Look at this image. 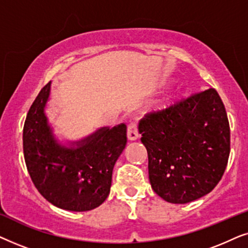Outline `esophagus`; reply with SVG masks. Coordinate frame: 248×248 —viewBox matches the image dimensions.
<instances>
[{"mask_svg":"<svg viewBox=\"0 0 248 248\" xmlns=\"http://www.w3.org/2000/svg\"><path fill=\"white\" fill-rule=\"evenodd\" d=\"M139 138V131L138 125L135 123H132L127 126V139L130 141H134Z\"/></svg>","mask_w":248,"mask_h":248,"instance_id":"esophagus-1","label":"esophagus"}]
</instances>
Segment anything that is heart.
Segmentation results:
<instances>
[{
	"label": "heart",
	"mask_w": 248,
	"mask_h": 248,
	"mask_svg": "<svg viewBox=\"0 0 248 248\" xmlns=\"http://www.w3.org/2000/svg\"><path fill=\"white\" fill-rule=\"evenodd\" d=\"M178 97V91L175 89H171L166 93L165 94L157 99L155 101H154L151 105V108L155 111H162L166 110L167 108H169L171 105H174V103L177 99Z\"/></svg>",
	"instance_id": "b5f03b06"
}]
</instances>
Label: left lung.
Here are the masks:
<instances>
[{
	"label": "left lung",
	"mask_w": 248,
	"mask_h": 248,
	"mask_svg": "<svg viewBox=\"0 0 248 248\" xmlns=\"http://www.w3.org/2000/svg\"><path fill=\"white\" fill-rule=\"evenodd\" d=\"M151 187L165 201L184 204L208 194L228 164L230 127L216 89L183 98L140 123Z\"/></svg>",
	"instance_id": "8db88e82"
}]
</instances>
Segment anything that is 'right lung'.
Segmentation results:
<instances>
[{"label":"right lung","instance_id":"right-lung-1","mask_svg":"<svg viewBox=\"0 0 248 248\" xmlns=\"http://www.w3.org/2000/svg\"><path fill=\"white\" fill-rule=\"evenodd\" d=\"M50 82L40 90L23 126L27 169L38 192L57 208L89 211L110 192L115 162L126 145V125L100 128L77 148L61 147L53 137L45 109Z\"/></svg>","mask_w":248,"mask_h":248}]
</instances>
